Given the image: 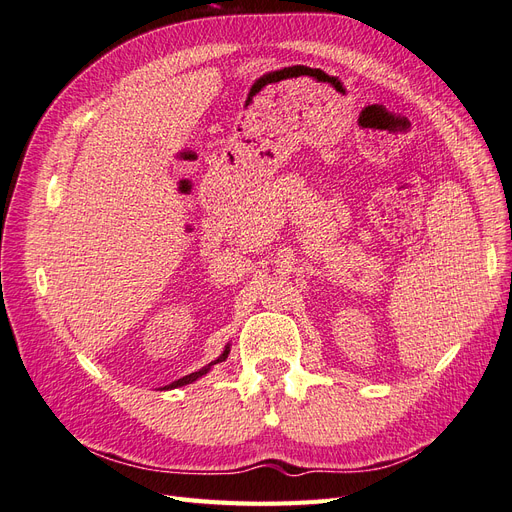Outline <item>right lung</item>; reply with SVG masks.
<instances>
[{
	"instance_id": "add662e5",
	"label": "right lung",
	"mask_w": 512,
	"mask_h": 512,
	"mask_svg": "<svg viewBox=\"0 0 512 512\" xmlns=\"http://www.w3.org/2000/svg\"><path fill=\"white\" fill-rule=\"evenodd\" d=\"M228 354H230V344H226V348H224V352L218 356V359L215 361H211L209 365H205L203 369H198V371H194V374H190V376H183V378H179V380H175V382H170V384H166L164 389H179V386H185V384H192V382H196L198 378H203L205 374H209L211 371V367L215 365V363H222V361H226L228 359Z\"/></svg>"
}]
</instances>
